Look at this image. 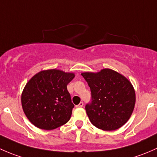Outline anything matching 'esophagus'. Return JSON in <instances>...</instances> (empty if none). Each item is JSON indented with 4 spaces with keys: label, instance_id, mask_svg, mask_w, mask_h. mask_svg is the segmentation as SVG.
Returning <instances> with one entry per match:
<instances>
[{
    "label": "esophagus",
    "instance_id": "esophagus-1",
    "mask_svg": "<svg viewBox=\"0 0 157 157\" xmlns=\"http://www.w3.org/2000/svg\"><path fill=\"white\" fill-rule=\"evenodd\" d=\"M84 106V103H83V102H80L79 103V104H78L76 106V107H82V106Z\"/></svg>",
    "mask_w": 157,
    "mask_h": 157
}]
</instances>
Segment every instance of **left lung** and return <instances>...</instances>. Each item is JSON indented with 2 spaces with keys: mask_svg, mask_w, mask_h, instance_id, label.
Listing matches in <instances>:
<instances>
[{
  "mask_svg": "<svg viewBox=\"0 0 157 157\" xmlns=\"http://www.w3.org/2000/svg\"><path fill=\"white\" fill-rule=\"evenodd\" d=\"M82 75L91 92V102L85 106L90 122L103 131L116 130L126 123L135 104L132 83L110 69L83 72Z\"/></svg>",
  "mask_w": 157,
  "mask_h": 157,
  "instance_id": "left-lung-1",
  "label": "left lung"
}]
</instances>
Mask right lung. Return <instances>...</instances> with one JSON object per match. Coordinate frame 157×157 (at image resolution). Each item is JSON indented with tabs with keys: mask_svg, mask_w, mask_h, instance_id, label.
Returning a JSON list of instances; mask_svg holds the SVG:
<instances>
[{
	"mask_svg": "<svg viewBox=\"0 0 157 157\" xmlns=\"http://www.w3.org/2000/svg\"><path fill=\"white\" fill-rule=\"evenodd\" d=\"M75 74L59 69L43 70L27 82L21 97L25 116L35 126L52 130L70 119L74 104L67 85Z\"/></svg>",
	"mask_w": 157,
	"mask_h": 157,
	"instance_id": "1",
	"label": "right lung"
}]
</instances>
